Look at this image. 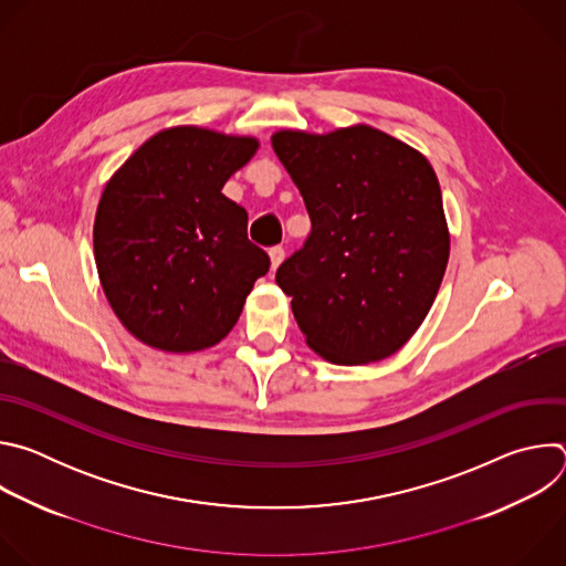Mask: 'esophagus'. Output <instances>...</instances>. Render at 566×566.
I'll use <instances>...</instances> for the list:
<instances>
[{
    "instance_id": "34e87169",
    "label": "esophagus",
    "mask_w": 566,
    "mask_h": 566,
    "mask_svg": "<svg viewBox=\"0 0 566 566\" xmlns=\"http://www.w3.org/2000/svg\"><path fill=\"white\" fill-rule=\"evenodd\" d=\"M269 255H271V266H273V269H277V266L282 264V260H284V255H286V253H284V249H282V247H273V249L269 251Z\"/></svg>"
}]
</instances>
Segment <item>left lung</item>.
I'll list each match as a JSON object with an SVG mask.
<instances>
[{
	"label": "left lung",
	"instance_id": "8db88e82",
	"mask_svg": "<svg viewBox=\"0 0 566 566\" xmlns=\"http://www.w3.org/2000/svg\"><path fill=\"white\" fill-rule=\"evenodd\" d=\"M273 149L311 219L302 249L275 273L308 347L336 365L391 356L426 319L448 266L428 158L365 125L280 132Z\"/></svg>",
	"mask_w": 566,
	"mask_h": 566
}]
</instances>
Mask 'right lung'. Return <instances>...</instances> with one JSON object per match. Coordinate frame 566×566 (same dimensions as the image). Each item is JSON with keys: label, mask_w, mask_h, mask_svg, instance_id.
<instances>
[{"label": "right lung", "mask_w": 566, "mask_h": 566, "mask_svg": "<svg viewBox=\"0 0 566 566\" xmlns=\"http://www.w3.org/2000/svg\"><path fill=\"white\" fill-rule=\"evenodd\" d=\"M255 149V138L175 127L143 143L107 184L96 266L114 313L145 345L177 354L217 345L269 273L249 212L221 195Z\"/></svg>", "instance_id": "right-lung-1"}]
</instances>
